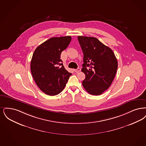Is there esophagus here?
Returning a JSON list of instances; mask_svg holds the SVG:
<instances>
[{
	"mask_svg": "<svg viewBox=\"0 0 146 146\" xmlns=\"http://www.w3.org/2000/svg\"><path fill=\"white\" fill-rule=\"evenodd\" d=\"M74 71H75V72H80V71H81V68H77V69H75Z\"/></svg>",
	"mask_w": 146,
	"mask_h": 146,
	"instance_id": "obj_1",
	"label": "esophagus"
}]
</instances>
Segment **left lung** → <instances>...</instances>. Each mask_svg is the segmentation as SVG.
<instances>
[{
    "label": "left lung",
    "mask_w": 146,
    "mask_h": 146,
    "mask_svg": "<svg viewBox=\"0 0 146 146\" xmlns=\"http://www.w3.org/2000/svg\"><path fill=\"white\" fill-rule=\"evenodd\" d=\"M83 53L82 71L86 78L82 85L92 95L102 94L110 87L118 68L113 51L94 37L78 36Z\"/></svg>",
    "instance_id": "1"
}]
</instances>
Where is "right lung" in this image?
I'll return each instance as SVG.
<instances>
[{"mask_svg":"<svg viewBox=\"0 0 146 146\" xmlns=\"http://www.w3.org/2000/svg\"><path fill=\"white\" fill-rule=\"evenodd\" d=\"M70 36L53 37L39 45L32 57L31 69L40 90L47 95H58L66 86L71 74L60 59L62 52L70 43Z\"/></svg>","mask_w":146,"mask_h":146,"instance_id":"1","label":"right lung"}]
</instances>
